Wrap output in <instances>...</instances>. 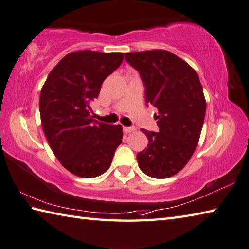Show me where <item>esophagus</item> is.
<instances>
[{
	"mask_svg": "<svg viewBox=\"0 0 249 249\" xmlns=\"http://www.w3.org/2000/svg\"><path fill=\"white\" fill-rule=\"evenodd\" d=\"M124 131L125 133H131L133 132V131H135V128L134 126H124Z\"/></svg>",
	"mask_w": 249,
	"mask_h": 249,
	"instance_id": "obj_1",
	"label": "esophagus"
}]
</instances>
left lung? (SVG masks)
I'll list each match as a JSON object with an SVG mask.
<instances>
[{"label": "left lung", "mask_w": 249, "mask_h": 249, "mask_svg": "<svg viewBox=\"0 0 249 249\" xmlns=\"http://www.w3.org/2000/svg\"><path fill=\"white\" fill-rule=\"evenodd\" d=\"M145 87V102L158 109L159 132L143 130L147 148L138 153L141 170L155 179L175 176L193 155L203 128L206 101L198 74L165 50L125 53Z\"/></svg>", "instance_id": "obj_1"}]
</instances>
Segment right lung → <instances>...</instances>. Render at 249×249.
Masks as SVG:
<instances>
[{
    "mask_svg": "<svg viewBox=\"0 0 249 249\" xmlns=\"http://www.w3.org/2000/svg\"><path fill=\"white\" fill-rule=\"evenodd\" d=\"M123 59L124 53L73 52L52 69L42 88V128L56 158L74 176L103 175L123 142L120 124L98 123L91 116L103 81Z\"/></svg>",
    "mask_w": 249,
    "mask_h": 249,
    "instance_id": "obj_1",
    "label": "right lung"
}]
</instances>
